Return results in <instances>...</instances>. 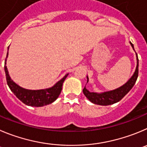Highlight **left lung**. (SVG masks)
I'll use <instances>...</instances> for the list:
<instances>
[{
    "instance_id": "obj_1",
    "label": "left lung",
    "mask_w": 147,
    "mask_h": 147,
    "mask_svg": "<svg viewBox=\"0 0 147 147\" xmlns=\"http://www.w3.org/2000/svg\"><path fill=\"white\" fill-rule=\"evenodd\" d=\"M131 46L134 48V45L131 42ZM137 57V66L135 72H134V75L132 78L130 79L127 83L120 88L115 90H111V91H108V92L102 93V94H96V93L90 92L88 90H87L85 86L83 88V92L84 95L86 96V98L90 101L92 103L95 104V105H104V106H107V105H113L115 103L118 102L119 101L122 99L127 93L129 92L131 89L134 87V84L136 83L137 78H138V56L136 54ZM88 78V77H87Z\"/></svg>"
}]
</instances>
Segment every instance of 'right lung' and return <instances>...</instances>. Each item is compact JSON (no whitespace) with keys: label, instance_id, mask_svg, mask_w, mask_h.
<instances>
[{"label":"right lung","instance_id":"right-lung-1","mask_svg":"<svg viewBox=\"0 0 147 147\" xmlns=\"http://www.w3.org/2000/svg\"><path fill=\"white\" fill-rule=\"evenodd\" d=\"M7 57L8 53L6 55V58ZM6 58L5 60L4 69H5L7 84L11 90L20 101H22L24 104L28 105V106L42 107L51 104L58 98L61 91V89H62L63 83L68 74L66 75L61 80H60L58 83H56L53 87L50 88L37 90H27V89L21 88L11 80L9 75V72H8L7 67L5 66Z\"/></svg>","mask_w":147,"mask_h":147}]
</instances>
